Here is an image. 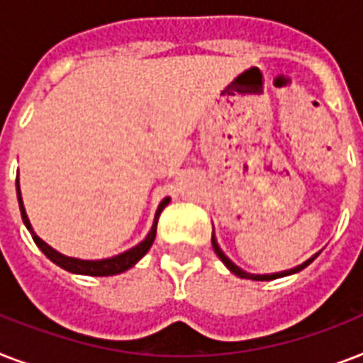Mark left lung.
I'll return each instance as SVG.
<instances>
[{
    "instance_id": "1",
    "label": "left lung",
    "mask_w": 363,
    "mask_h": 363,
    "mask_svg": "<svg viewBox=\"0 0 363 363\" xmlns=\"http://www.w3.org/2000/svg\"><path fill=\"white\" fill-rule=\"evenodd\" d=\"M211 242H213V248H215L216 256H218V258L222 259V264L226 265L228 269L232 271L233 275L241 277V279H252V281H273V279H281V277H288V275H294V273H299V271H301V269H305V267H307V265H309L311 262H313V259H315L316 256H318V254H320V252L313 254V256H311L309 259H305L303 264L296 265V267H292V269H286V271H279V273H265V275H258V273H248V271L241 269V267H239V265H235V264H233L232 259L228 258L226 254L222 252V248L218 247V242H216L215 233H213V238H211Z\"/></svg>"
}]
</instances>
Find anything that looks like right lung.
<instances>
[{
    "mask_svg": "<svg viewBox=\"0 0 363 363\" xmlns=\"http://www.w3.org/2000/svg\"><path fill=\"white\" fill-rule=\"evenodd\" d=\"M16 196H18V205H20V215H22V220H24L26 228H28V232L31 233V238L35 241V245L43 250V254L47 256L50 262H54L56 265H60L62 269L69 271V273H77V275H88V277H109V275H118V273H124L130 267L139 262V259L145 256V254L150 250L152 247L154 238H156V226H158V218L160 213L165 209V205L169 203L171 198H164L160 201L158 209H156V215H154V222L152 228H150V232L147 233V238L143 239L141 242H137L135 247L128 248L124 252L116 254V256H111V258H104V259H81V258H73V256H65V254L58 252V250H54L50 245L43 241L35 232H33V228L30 224V218L26 215L24 209V201H22V192H20V182L16 179Z\"/></svg>",
    "mask_w": 363,
    "mask_h": 363,
    "instance_id": "1",
    "label": "right lung"
}]
</instances>
